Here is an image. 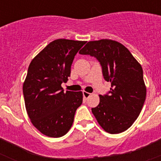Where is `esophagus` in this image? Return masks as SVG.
Segmentation results:
<instances>
[{
  "instance_id": "1",
  "label": "esophagus",
  "mask_w": 161,
  "mask_h": 161,
  "mask_svg": "<svg viewBox=\"0 0 161 161\" xmlns=\"http://www.w3.org/2000/svg\"><path fill=\"white\" fill-rule=\"evenodd\" d=\"M90 95H91V93H88V92H85V91H84V92H83V96H84V97L86 98V99H87V98L89 97L90 96Z\"/></svg>"
}]
</instances>
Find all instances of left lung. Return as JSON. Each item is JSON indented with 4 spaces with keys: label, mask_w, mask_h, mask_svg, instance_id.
<instances>
[{
    "label": "left lung",
    "mask_w": 161,
    "mask_h": 161,
    "mask_svg": "<svg viewBox=\"0 0 161 161\" xmlns=\"http://www.w3.org/2000/svg\"><path fill=\"white\" fill-rule=\"evenodd\" d=\"M96 58L106 81L107 94L92 112L99 125L109 134H119L131 126L139 117L146 98L143 68L123 44L110 39L90 41L79 52Z\"/></svg>",
    "instance_id": "1"
}]
</instances>
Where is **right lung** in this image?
Here are the masks:
<instances>
[{
	"mask_svg": "<svg viewBox=\"0 0 161 161\" xmlns=\"http://www.w3.org/2000/svg\"><path fill=\"white\" fill-rule=\"evenodd\" d=\"M85 41L56 39L31 62L23 84L25 109L33 125L48 137L59 138L70 130L82 104L81 91L64 92L75 55Z\"/></svg>",
	"mask_w": 161,
	"mask_h": 161,
	"instance_id": "obj_1",
	"label": "right lung"
}]
</instances>
